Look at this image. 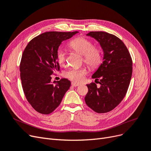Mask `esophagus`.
<instances>
[{
  "label": "esophagus",
  "mask_w": 151,
  "mask_h": 151,
  "mask_svg": "<svg viewBox=\"0 0 151 151\" xmlns=\"http://www.w3.org/2000/svg\"><path fill=\"white\" fill-rule=\"evenodd\" d=\"M71 84H72V86H74V87H77V86H80V85H81V84L75 83V82H72Z\"/></svg>",
  "instance_id": "obj_1"
}]
</instances>
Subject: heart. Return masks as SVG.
<instances>
[{
  "mask_svg": "<svg viewBox=\"0 0 151 151\" xmlns=\"http://www.w3.org/2000/svg\"><path fill=\"white\" fill-rule=\"evenodd\" d=\"M69 47L74 51L83 55L84 62L89 68L94 69L101 65L103 59L102 50L99 47L93 46L91 40L84 37L76 38L69 43ZM56 58L60 65H63L65 63L66 54L62 49L57 50ZM86 74L85 68H72L65 72L64 76L71 81L79 83L84 79Z\"/></svg>",
  "mask_w": 151,
  "mask_h": 151,
  "instance_id": "obj_1",
  "label": "heart"
}]
</instances>
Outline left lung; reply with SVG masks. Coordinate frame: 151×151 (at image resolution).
<instances>
[{
  "mask_svg": "<svg viewBox=\"0 0 151 151\" xmlns=\"http://www.w3.org/2000/svg\"><path fill=\"white\" fill-rule=\"evenodd\" d=\"M86 35L99 43L104 57L92 76L100 86L94 83L87 84L85 101L95 112L107 113L120 103L127 92L132 74V58L125 45L116 36L103 31H91Z\"/></svg>",
  "mask_w": 151,
  "mask_h": 151,
  "instance_id": "8db88e82",
  "label": "left lung"
}]
</instances>
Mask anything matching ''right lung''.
Segmentation results:
<instances>
[{
  "label": "right lung",
  "instance_id": "obj_1",
  "mask_svg": "<svg viewBox=\"0 0 151 151\" xmlns=\"http://www.w3.org/2000/svg\"><path fill=\"white\" fill-rule=\"evenodd\" d=\"M79 33L45 32L32 39L22 53L20 76L25 96L36 111L48 115L60 104L70 81L61 79L52 83L51 75L59 71L56 53L63 41Z\"/></svg>",
  "mask_w": 151,
  "mask_h": 151
}]
</instances>
